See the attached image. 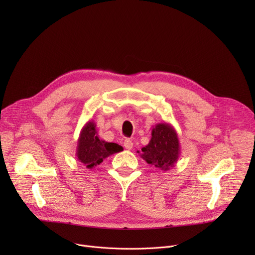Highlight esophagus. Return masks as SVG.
<instances>
[{"mask_svg":"<svg viewBox=\"0 0 255 255\" xmlns=\"http://www.w3.org/2000/svg\"><path fill=\"white\" fill-rule=\"evenodd\" d=\"M124 148L126 149V150H128V151H130L132 148H133V142H132V140H130V139H125L124 140Z\"/></svg>","mask_w":255,"mask_h":255,"instance_id":"34e87169","label":"esophagus"}]
</instances>
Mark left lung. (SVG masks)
<instances>
[{
  "label": "left lung",
  "instance_id": "left-lung-1",
  "mask_svg": "<svg viewBox=\"0 0 255 255\" xmlns=\"http://www.w3.org/2000/svg\"><path fill=\"white\" fill-rule=\"evenodd\" d=\"M144 161L161 170L175 166L181 154L180 141L176 129L169 123H159L152 130L149 143L137 151Z\"/></svg>",
  "mask_w": 255,
  "mask_h": 255
}]
</instances>
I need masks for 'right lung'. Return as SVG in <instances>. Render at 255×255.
Segmentation results:
<instances>
[{"mask_svg": "<svg viewBox=\"0 0 255 255\" xmlns=\"http://www.w3.org/2000/svg\"><path fill=\"white\" fill-rule=\"evenodd\" d=\"M121 151H123L122 145L101 139L96 124L89 121L80 130L75 156L79 162L91 169L99 165L105 158Z\"/></svg>", "mask_w": 255, "mask_h": 255, "instance_id": "add662e5", "label": "right lung"}]
</instances>
